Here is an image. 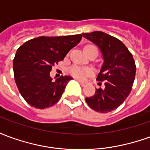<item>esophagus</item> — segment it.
Here are the masks:
<instances>
[{"label": "esophagus", "instance_id": "obj_1", "mask_svg": "<svg viewBox=\"0 0 150 150\" xmlns=\"http://www.w3.org/2000/svg\"><path fill=\"white\" fill-rule=\"evenodd\" d=\"M78 82L79 83H80V85H81V86H83H83H85V84H86L84 82L81 81V80H78Z\"/></svg>", "mask_w": 150, "mask_h": 150}]
</instances>
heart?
<instances>
[{
	"label": "heart",
	"instance_id": "obj_1",
	"mask_svg": "<svg viewBox=\"0 0 150 150\" xmlns=\"http://www.w3.org/2000/svg\"><path fill=\"white\" fill-rule=\"evenodd\" d=\"M92 49H96V47L94 46H91V45L86 46L84 47V52H88L90 50ZM69 72L71 75H73L75 78L83 79L88 75H91L92 71H91V69L84 68V67H78V66H72L69 68Z\"/></svg>",
	"mask_w": 150,
	"mask_h": 150
}]
</instances>
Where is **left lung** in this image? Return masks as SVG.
I'll return each instance as SVG.
<instances>
[{
	"mask_svg": "<svg viewBox=\"0 0 150 150\" xmlns=\"http://www.w3.org/2000/svg\"><path fill=\"white\" fill-rule=\"evenodd\" d=\"M83 36L96 44L103 54L104 63L97 76L98 81H104V89H96V93L86 98L93 110L107 113L123 104L132 90L136 74L132 54L125 44L109 34L95 31Z\"/></svg>",
	"mask_w": 150,
	"mask_h": 150,
	"instance_id": "obj_1",
	"label": "left lung"
}]
</instances>
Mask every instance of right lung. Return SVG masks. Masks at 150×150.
I'll use <instances>...</instances> for the list:
<instances>
[{
  "label": "right lung",
  "mask_w": 150,
  "mask_h": 150,
  "mask_svg": "<svg viewBox=\"0 0 150 150\" xmlns=\"http://www.w3.org/2000/svg\"><path fill=\"white\" fill-rule=\"evenodd\" d=\"M82 34L36 38L25 42L13 59L14 79L19 92L32 107L43 109L55 104L72 78L61 76L53 81L50 72L75 47Z\"/></svg>",
  "instance_id": "obj_1"
}]
</instances>
